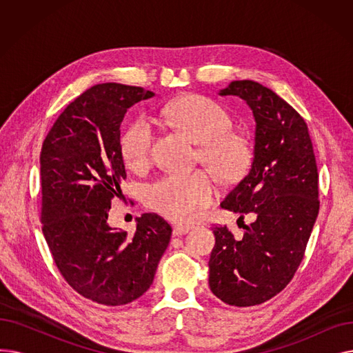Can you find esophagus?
I'll return each instance as SVG.
<instances>
[{"label": "esophagus", "instance_id": "1", "mask_svg": "<svg viewBox=\"0 0 353 353\" xmlns=\"http://www.w3.org/2000/svg\"><path fill=\"white\" fill-rule=\"evenodd\" d=\"M189 230H190L189 226H183V225H176V226L173 228V233H174L176 236L186 234V233H189Z\"/></svg>", "mask_w": 353, "mask_h": 353}]
</instances>
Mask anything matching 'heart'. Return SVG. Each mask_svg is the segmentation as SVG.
<instances>
[{
	"label": "heart",
	"instance_id": "heart-1",
	"mask_svg": "<svg viewBox=\"0 0 353 353\" xmlns=\"http://www.w3.org/2000/svg\"><path fill=\"white\" fill-rule=\"evenodd\" d=\"M163 113L176 127L200 143V157L223 180L242 176L252 160L249 140L233 132V117L217 101L192 96L165 105ZM153 124L140 117L130 123L121 136V152L125 161L143 169L152 160ZM217 196L216 177L200 169L192 173H167L144 189L147 206L181 223L193 221Z\"/></svg>",
	"mask_w": 353,
	"mask_h": 353
}]
</instances>
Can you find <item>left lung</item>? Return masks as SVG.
<instances>
[{
	"mask_svg": "<svg viewBox=\"0 0 353 353\" xmlns=\"http://www.w3.org/2000/svg\"><path fill=\"white\" fill-rule=\"evenodd\" d=\"M220 96L243 99L256 120L250 170L220 205L253 221L239 240L226 225L213 226L209 285L220 301L246 307L282 292L302 263L319 176L307 124L289 103L252 80L232 81Z\"/></svg>",
	"mask_w": 353,
	"mask_h": 353,
	"instance_id": "left-lung-1",
	"label": "left lung"
}]
</instances>
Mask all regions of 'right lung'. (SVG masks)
I'll list each match as a JSON object with an SVG mask.
<instances>
[{
    "mask_svg": "<svg viewBox=\"0 0 353 353\" xmlns=\"http://www.w3.org/2000/svg\"><path fill=\"white\" fill-rule=\"evenodd\" d=\"M153 96L119 83L92 85L67 105L41 148V223L55 266L77 293L105 306L147 292L172 237L156 213L139 217L132 236L107 223L127 177L120 125L130 107Z\"/></svg>",
    "mask_w": 353,
    "mask_h": 353,
    "instance_id": "1",
    "label": "right lung"
}]
</instances>
